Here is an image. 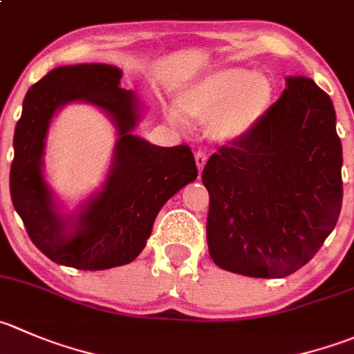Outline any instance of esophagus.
I'll return each instance as SVG.
<instances>
[{
	"label": "esophagus",
	"instance_id": "1",
	"mask_svg": "<svg viewBox=\"0 0 354 354\" xmlns=\"http://www.w3.org/2000/svg\"><path fill=\"white\" fill-rule=\"evenodd\" d=\"M205 162H207V156H205L204 150H198V152L195 153V164H197L198 173H202V169H204Z\"/></svg>",
	"mask_w": 354,
	"mask_h": 354
}]
</instances>
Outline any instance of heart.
Listing matches in <instances>:
<instances>
[{
  "instance_id": "heart-1",
  "label": "heart",
  "mask_w": 354,
  "mask_h": 354,
  "mask_svg": "<svg viewBox=\"0 0 354 354\" xmlns=\"http://www.w3.org/2000/svg\"><path fill=\"white\" fill-rule=\"evenodd\" d=\"M273 97L272 81L243 67L218 68L178 90L176 105L166 104L167 119L178 126L188 118L209 119V135L219 143L245 138L263 119Z\"/></svg>"
}]
</instances>
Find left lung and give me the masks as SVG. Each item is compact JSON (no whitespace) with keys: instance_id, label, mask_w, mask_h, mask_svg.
<instances>
[{"instance_id":"1","label":"left lung","mask_w":354,"mask_h":354,"mask_svg":"<svg viewBox=\"0 0 354 354\" xmlns=\"http://www.w3.org/2000/svg\"><path fill=\"white\" fill-rule=\"evenodd\" d=\"M341 167L330 97L313 79L287 77L256 128L219 147L202 171L212 261L254 279L297 272L337 223Z\"/></svg>"}]
</instances>
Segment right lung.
Returning <instances> with one entry per match:
<instances>
[{
	"instance_id": "1",
	"label": "right lung",
	"mask_w": 354,
	"mask_h": 354,
	"mask_svg": "<svg viewBox=\"0 0 354 354\" xmlns=\"http://www.w3.org/2000/svg\"><path fill=\"white\" fill-rule=\"evenodd\" d=\"M121 77L115 65H62L24 98L10 194L34 245L64 266L97 272L131 263L147 245L162 205L197 180L187 145L157 147L133 135L145 107L135 91L121 88ZM68 103L100 108L118 140L104 185L65 213L44 176V152L50 121Z\"/></svg>"
}]
</instances>
